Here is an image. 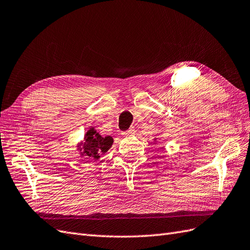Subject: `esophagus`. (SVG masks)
Listing matches in <instances>:
<instances>
[{
  "instance_id": "1",
  "label": "esophagus",
  "mask_w": 250,
  "mask_h": 250,
  "mask_svg": "<svg viewBox=\"0 0 250 250\" xmlns=\"http://www.w3.org/2000/svg\"><path fill=\"white\" fill-rule=\"evenodd\" d=\"M133 133H134V128L133 127L129 128V129H128L127 131L123 132V134H124V136H126V137H130V136H132Z\"/></svg>"
}]
</instances>
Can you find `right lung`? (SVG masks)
<instances>
[{"label":"right lung","instance_id":"obj_1","mask_svg":"<svg viewBox=\"0 0 250 250\" xmlns=\"http://www.w3.org/2000/svg\"><path fill=\"white\" fill-rule=\"evenodd\" d=\"M111 137H101L100 134L91 128L86 133L85 141L82 143V157L88 161L99 160L100 154L104 153L109 149L112 145Z\"/></svg>","mask_w":250,"mask_h":250}]
</instances>
